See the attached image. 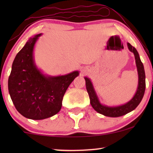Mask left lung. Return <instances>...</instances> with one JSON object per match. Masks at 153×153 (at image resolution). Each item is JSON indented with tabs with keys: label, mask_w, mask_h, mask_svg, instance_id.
Instances as JSON below:
<instances>
[{
	"label": "left lung",
	"mask_w": 153,
	"mask_h": 153,
	"mask_svg": "<svg viewBox=\"0 0 153 153\" xmlns=\"http://www.w3.org/2000/svg\"><path fill=\"white\" fill-rule=\"evenodd\" d=\"M127 47L129 51L133 52L136 62L137 70L138 74V85L136 92L131 99L127 103L119 106H107L101 103L97 96L96 91L91 82V79L88 77H84L85 80V85L88 94L90 98V103L93 108L98 113L108 117H119L125 115L134 110L140 104L143 99L145 91V73L143 62H141L138 52L134 47L129 43H127Z\"/></svg>",
	"instance_id": "8db88e82"
}]
</instances>
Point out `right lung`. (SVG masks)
I'll return each mask as SVG.
<instances>
[{
    "label": "right lung",
    "mask_w": 153,
    "mask_h": 153,
    "mask_svg": "<svg viewBox=\"0 0 153 153\" xmlns=\"http://www.w3.org/2000/svg\"><path fill=\"white\" fill-rule=\"evenodd\" d=\"M42 34L29 39L16 56L8 78L10 99L19 113L33 120H41L60 111L65 93L79 75L75 71L64 75L45 74L34 60L35 45Z\"/></svg>",
    "instance_id": "1"
}]
</instances>
